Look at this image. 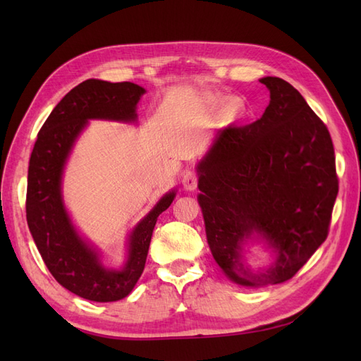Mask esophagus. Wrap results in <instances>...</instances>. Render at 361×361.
<instances>
[{
  "instance_id": "1",
  "label": "esophagus",
  "mask_w": 361,
  "mask_h": 361,
  "mask_svg": "<svg viewBox=\"0 0 361 361\" xmlns=\"http://www.w3.org/2000/svg\"><path fill=\"white\" fill-rule=\"evenodd\" d=\"M182 183H183V188L188 190V191H192L197 188V183H199V174H197V170L190 167L185 170L183 176H182Z\"/></svg>"
}]
</instances>
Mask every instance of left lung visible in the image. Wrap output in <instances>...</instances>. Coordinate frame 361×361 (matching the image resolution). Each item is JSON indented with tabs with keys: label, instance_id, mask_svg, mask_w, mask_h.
Instances as JSON below:
<instances>
[{
	"label": "left lung",
	"instance_id": "left-lung-1",
	"mask_svg": "<svg viewBox=\"0 0 361 361\" xmlns=\"http://www.w3.org/2000/svg\"><path fill=\"white\" fill-rule=\"evenodd\" d=\"M260 82L271 97L265 113L220 130L199 164L207 244L226 276L243 286L279 285L297 274L329 236L338 192L329 128L288 81ZM253 233L278 250L262 273L240 256Z\"/></svg>",
	"mask_w": 361,
	"mask_h": 361
}]
</instances>
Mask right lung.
I'll use <instances>...</instances> for the list:
<instances>
[{
	"mask_svg": "<svg viewBox=\"0 0 361 361\" xmlns=\"http://www.w3.org/2000/svg\"><path fill=\"white\" fill-rule=\"evenodd\" d=\"M143 87L134 82L87 80L63 97L40 128L28 166L25 212L30 232L49 272L63 288L81 298L108 302L125 298L146 265L152 233L174 191L138 223L129 236L123 269H106L97 255L75 232L61 200V173L75 138L87 118L135 120Z\"/></svg>",
	"mask_w": 361,
	"mask_h": 361,
	"instance_id": "right-lung-1",
	"label": "right lung"
}]
</instances>
